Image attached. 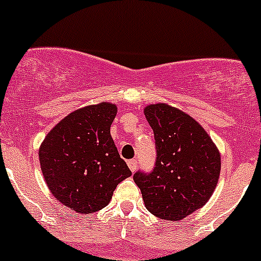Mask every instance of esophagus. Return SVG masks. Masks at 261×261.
Listing matches in <instances>:
<instances>
[{
	"mask_svg": "<svg viewBox=\"0 0 261 261\" xmlns=\"http://www.w3.org/2000/svg\"><path fill=\"white\" fill-rule=\"evenodd\" d=\"M127 165H128V168H130L131 172H136V169H138V160H135V159L128 160Z\"/></svg>",
	"mask_w": 261,
	"mask_h": 261,
	"instance_id": "obj_1",
	"label": "esophagus"
}]
</instances>
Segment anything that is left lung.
<instances>
[{
	"instance_id": "1",
	"label": "left lung",
	"mask_w": 261,
	"mask_h": 261,
	"mask_svg": "<svg viewBox=\"0 0 261 261\" xmlns=\"http://www.w3.org/2000/svg\"><path fill=\"white\" fill-rule=\"evenodd\" d=\"M144 114L154 131L156 160L151 173L136 172L134 180L147 211L179 221L212 196L220 177V151L206 130L175 107L149 105Z\"/></svg>"
}]
</instances>
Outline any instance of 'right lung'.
Instances as JSON below:
<instances>
[{"instance_id":"1","label":"right lung","mask_w":261,"mask_h":261,"mask_svg":"<svg viewBox=\"0 0 261 261\" xmlns=\"http://www.w3.org/2000/svg\"><path fill=\"white\" fill-rule=\"evenodd\" d=\"M117 107L110 102L82 107L50 130L39 149L41 172L53 196L78 213L110 203L118 183L131 177L110 128Z\"/></svg>"}]
</instances>
